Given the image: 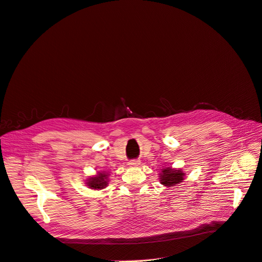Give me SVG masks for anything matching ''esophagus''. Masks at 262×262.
<instances>
[{"instance_id": "1", "label": "esophagus", "mask_w": 262, "mask_h": 262, "mask_svg": "<svg viewBox=\"0 0 262 262\" xmlns=\"http://www.w3.org/2000/svg\"><path fill=\"white\" fill-rule=\"evenodd\" d=\"M140 164V161H138V159H133V161H129L128 165L129 166H138Z\"/></svg>"}]
</instances>
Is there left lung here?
I'll return each mask as SVG.
<instances>
[{
	"mask_svg": "<svg viewBox=\"0 0 262 262\" xmlns=\"http://www.w3.org/2000/svg\"><path fill=\"white\" fill-rule=\"evenodd\" d=\"M159 177H161V183L164 184L165 186H173L184 180V173L182 172L181 170L171 169L169 167L163 169V171Z\"/></svg>",
	"mask_w": 262,
	"mask_h": 262,
	"instance_id": "left-lung-1",
	"label": "left lung"
}]
</instances>
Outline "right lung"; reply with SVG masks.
I'll return each mask as SVG.
<instances>
[{"label":"right lung","instance_id":"1","mask_svg":"<svg viewBox=\"0 0 262 262\" xmlns=\"http://www.w3.org/2000/svg\"><path fill=\"white\" fill-rule=\"evenodd\" d=\"M108 184V174L106 173H98L95 177L90 178L88 180V186L93 189H101L106 187Z\"/></svg>","mask_w":262,"mask_h":262}]
</instances>
